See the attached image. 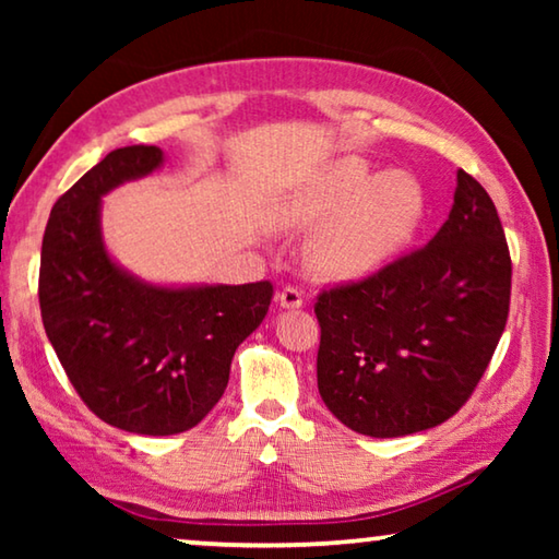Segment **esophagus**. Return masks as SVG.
<instances>
[{"label":"esophagus","instance_id":"esophagus-1","mask_svg":"<svg viewBox=\"0 0 559 559\" xmlns=\"http://www.w3.org/2000/svg\"><path fill=\"white\" fill-rule=\"evenodd\" d=\"M278 302H281V308H288V310L302 308V293L298 288L286 286L278 293Z\"/></svg>","mask_w":559,"mask_h":559}]
</instances>
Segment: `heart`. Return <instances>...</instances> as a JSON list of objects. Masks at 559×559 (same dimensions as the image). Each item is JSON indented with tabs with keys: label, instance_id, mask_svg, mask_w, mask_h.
I'll use <instances>...</instances> for the list:
<instances>
[{
	"label": "heart",
	"instance_id": "obj_1",
	"mask_svg": "<svg viewBox=\"0 0 559 559\" xmlns=\"http://www.w3.org/2000/svg\"><path fill=\"white\" fill-rule=\"evenodd\" d=\"M424 214L419 185L406 175H377L347 155L320 167L283 200L276 219L313 229L306 263L320 281H357L390 263L412 239Z\"/></svg>",
	"mask_w": 559,
	"mask_h": 559
}]
</instances>
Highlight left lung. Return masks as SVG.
Returning <instances> with one entry per match:
<instances>
[{
  "label": "left lung",
  "mask_w": 559,
  "mask_h": 559,
  "mask_svg": "<svg viewBox=\"0 0 559 559\" xmlns=\"http://www.w3.org/2000/svg\"><path fill=\"white\" fill-rule=\"evenodd\" d=\"M510 276L496 204L459 169L449 219L424 249L318 296V392L328 409L374 439L447 421L503 335Z\"/></svg>",
  "instance_id": "8db88e82"
}]
</instances>
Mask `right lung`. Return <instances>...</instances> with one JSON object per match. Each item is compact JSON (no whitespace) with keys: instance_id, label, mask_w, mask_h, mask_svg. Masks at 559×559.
<instances>
[{"instance_id":"add662e5","label":"right lung","mask_w":559,"mask_h":559,"mask_svg":"<svg viewBox=\"0 0 559 559\" xmlns=\"http://www.w3.org/2000/svg\"><path fill=\"white\" fill-rule=\"evenodd\" d=\"M163 159L155 145H130L88 169L53 204L39 271L46 335L75 392L98 419L145 437L182 433L214 409L273 298L269 281L155 286L112 261L103 197Z\"/></svg>"}]
</instances>
